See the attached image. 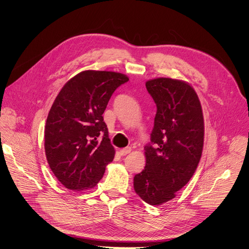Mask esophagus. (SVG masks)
Segmentation results:
<instances>
[{
	"instance_id": "obj_1",
	"label": "esophagus",
	"mask_w": 249,
	"mask_h": 249,
	"mask_svg": "<svg viewBox=\"0 0 249 249\" xmlns=\"http://www.w3.org/2000/svg\"><path fill=\"white\" fill-rule=\"evenodd\" d=\"M131 148L130 147H126V148H124V149H121L120 150V155L121 156H126L127 154H129L130 152H131Z\"/></svg>"
}]
</instances>
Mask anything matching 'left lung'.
Listing matches in <instances>:
<instances>
[{
    "label": "left lung",
    "instance_id": "8db88e82",
    "mask_svg": "<svg viewBox=\"0 0 249 249\" xmlns=\"http://www.w3.org/2000/svg\"><path fill=\"white\" fill-rule=\"evenodd\" d=\"M146 88L157 113L151 143L145 147L146 165L134 177L135 192L150 205L175 197L193 176L204 144V118L193 88L169 78L148 81Z\"/></svg>",
    "mask_w": 249,
    "mask_h": 249
}]
</instances>
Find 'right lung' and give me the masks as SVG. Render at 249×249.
I'll return each instance as SVG.
<instances>
[{"label":"right lung","mask_w":249,"mask_h":249,"mask_svg":"<svg viewBox=\"0 0 249 249\" xmlns=\"http://www.w3.org/2000/svg\"><path fill=\"white\" fill-rule=\"evenodd\" d=\"M128 77L107 71H84L65 84L46 120L45 154L57 179L70 190L94 187L113 160L103 112Z\"/></svg>","instance_id":"right-lung-1"}]
</instances>
